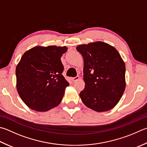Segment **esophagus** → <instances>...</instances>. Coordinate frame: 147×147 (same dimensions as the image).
Listing matches in <instances>:
<instances>
[{
    "label": "esophagus",
    "instance_id": "34e87169",
    "mask_svg": "<svg viewBox=\"0 0 147 147\" xmlns=\"http://www.w3.org/2000/svg\"><path fill=\"white\" fill-rule=\"evenodd\" d=\"M80 79V76H76V77H74V78H72V80H73V82H75L77 81V80H78Z\"/></svg>",
    "mask_w": 147,
    "mask_h": 147
}]
</instances>
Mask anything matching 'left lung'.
<instances>
[{"instance_id": "left-lung-1", "label": "left lung", "mask_w": 147, "mask_h": 147, "mask_svg": "<svg viewBox=\"0 0 147 147\" xmlns=\"http://www.w3.org/2000/svg\"><path fill=\"white\" fill-rule=\"evenodd\" d=\"M84 61L85 88L80 93L87 107L97 112L111 110L125 88V65L118 51L107 43L97 41L76 47Z\"/></svg>"}]
</instances>
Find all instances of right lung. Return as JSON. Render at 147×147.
Masks as SVG:
<instances>
[{
  "instance_id": "right-lung-1",
  "label": "right lung",
  "mask_w": 147,
  "mask_h": 147,
  "mask_svg": "<svg viewBox=\"0 0 147 147\" xmlns=\"http://www.w3.org/2000/svg\"><path fill=\"white\" fill-rule=\"evenodd\" d=\"M66 47H36L23 55L16 66V88L28 108L47 111L58 106L69 83L62 74Z\"/></svg>"
}]
</instances>
